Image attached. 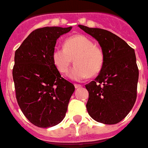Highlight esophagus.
<instances>
[{"label": "esophagus", "instance_id": "1", "mask_svg": "<svg viewBox=\"0 0 148 148\" xmlns=\"http://www.w3.org/2000/svg\"><path fill=\"white\" fill-rule=\"evenodd\" d=\"M74 86H75V88H81L82 87V86L81 85H79V84H75Z\"/></svg>", "mask_w": 148, "mask_h": 148}]
</instances>
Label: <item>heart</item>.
I'll return each mask as SVG.
<instances>
[{
    "instance_id": "obj_1",
    "label": "heart",
    "mask_w": 148,
    "mask_h": 148,
    "mask_svg": "<svg viewBox=\"0 0 148 148\" xmlns=\"http://www.w3.org/2000/svg\"><path fill=\"white\" fill-rule=\"evenodd\" d=\"M52 60L60 73L66 74L73 60L75 65L69 74L74 81H82L98 75L104 65V53L90 38L83 35H74L67 38L63 48H55Z\"/></svg>"
}]
</instances>
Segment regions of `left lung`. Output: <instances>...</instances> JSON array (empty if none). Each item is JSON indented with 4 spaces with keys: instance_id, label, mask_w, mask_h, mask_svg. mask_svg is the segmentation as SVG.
Returning a JSON list of instances; mask_svg holds the SVG:
<instances>
[{
    "instance_id": "obj_1",
    "label": "left lung",
    "mask_w": 148,
    "mask_h": 148,
    "mask_svg": "<svg viewBox=\"0 0 148 148\" xmlns=\"http://www.w3.org/2000/svg\"><path fill=\"white\" fill-rule=\"evenodd\" d=\"M79 27L99 42L105 58L99 75L86 86L88 113L98 122L117 124L127 116L137 98L139 72L134 49L106 29Z\"/></svg>"
}]
</instances>
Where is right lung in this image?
I'll use <instances>...</instances> for the list:
<instances>
[{
    "mask_svg": "<svg viewBox=\"0 0 148 148\" xmlns=\"http://www.w3.org/2000/svg\"><path fill=\"white\" fill-rule=\"evenodd\" d=\"M72 27L35 29L15 52L13 79L21 111L32 124L49 127L63 120L73 84L61 76L52 60L56 40Z\"/></svg>",
    "mask_w": 148,
    "mask_h": 148,
    "instance_id": "1",
    "label": "right lung"
}]
</instances>
